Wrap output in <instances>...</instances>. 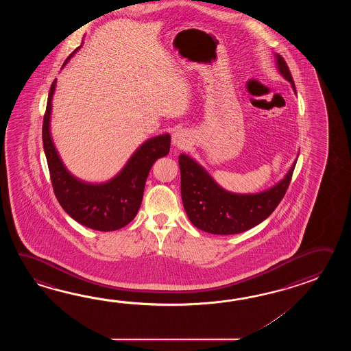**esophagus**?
<instances>
[{
  "label": "esophagus",
  "instance_id": "obj_1",
  "mask_svg": "<svg viewBox=\"0 0 351 351\" xmlns=\"http://www.w3.org/2000/svg\"><path fill=\"white\" fill-rule=\"evenodd\" d=\"M188 139H189V135H188L186 130H183V129H179V130H176V132L173 133L172 143L176 147H178V148L184 147L186 143H188Z\"/></svg>",
  "mask_w": 351,
  "mask_h": 351
}]
</instances>
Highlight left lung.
<instances>
[{"instance_id": "1", "label": "left lung", "mask_w": 351, "mask_h": 351, "mask_svg": "<svg viewBox=\"0 0 351 351\" xmlns=\"http://www.w3.org/2000/svg\"><path fill=\"white\" fill-rule=\"evenodd\" d=\"M277 69L287 82H295L284 58L276 53ZM182 201L189 221L213 234H237L263 222L276 209L291 182L298 159L275 186L260 193H232L219 186L209 173L186 154L179 156Z\"/></svg>"}]
</instances>
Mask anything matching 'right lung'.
<instances>
[{
  "label": "right lung",
  "instance_id": "1",
  "mask_svg": "<svg viewBox=\"0 0 351 351\" xmlns=\"http://www.w3.org/2000/svg\"><path fill=\"white\" fill-rule=\"evenodd\" d=\"M70 53L62 67L80 49ZM56 79L49 91L43 124L45 150L53 192L69 216L95 231H117L130 223L142 204L145 180L158 158L165 157L171 148V135L150 138L135 150L127 165L114 178L105 183H88L74 177L62 163L50 133L53 95Z\"/></svg>",
  "mask_w": 351,
  "mask_h": 351
}]
</instances>
